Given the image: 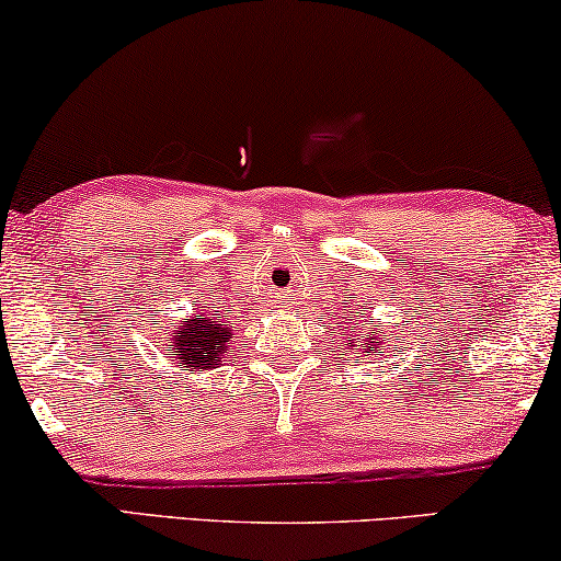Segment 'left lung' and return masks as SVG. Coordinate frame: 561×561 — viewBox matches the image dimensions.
Returning a JSON list of instances; mask_svg holds the SVG:
<instances>
[{"mask_svg":"<svg viewBox=\"0 0 561 561\" xmlns=\"http://www.w3.org/2000/svg\"><path fill=\"white\" fill-rule=\"evenodd\" d=\"M350 324H352V321H350ZM367 329V332H365V344H370V352L375 350V344H378V340H382V342H386V332H382V329H380V332H378V329H370V327H365ZM350 347H355V342H352L350 340ZM357 347H359V344H357Z\"/></svg>","mask_w":561,"mask_h":561,"instance_id":"1","label":"left lung"}]
</instances>
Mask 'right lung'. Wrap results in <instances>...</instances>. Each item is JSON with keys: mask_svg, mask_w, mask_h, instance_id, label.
I'll return each instance as SVG.
<instances>
[{"mask_svg": "<svg viewBox=\"0 0 561 561\" xmlns=\"http://www.w3.org/2000/svg\"><path fill=\"white\" fill-rule=\"evenodd\" d=\"M232 340V329L227 321H221L219 313H214L209 306L202 313L188 319L186 324L175 329L165 342L168 347L179 352V363L191 370H206V367L219 365L225 359L227 342Z\"/></svg>", "mask_w": 561, "mask_h": 561, "instance_id": "add662e5", "label": "right lung"}]
</instances>
